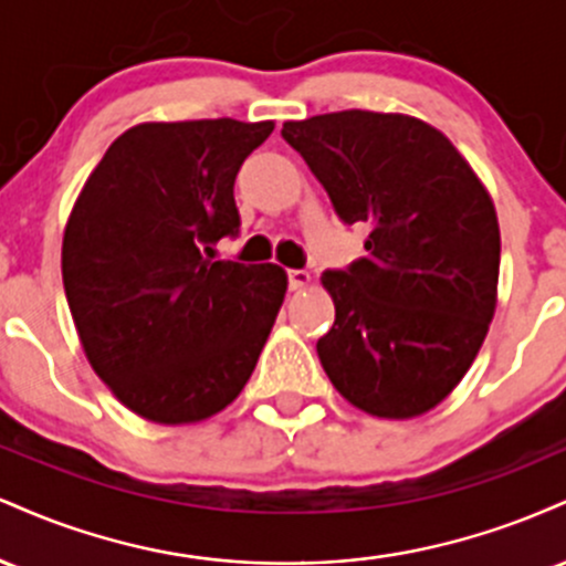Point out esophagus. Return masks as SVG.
I'll return each mask as SVG.
<instances>
[{
    "label": "esophagus",
    "instance_id": "obj_1",
    "mask_svg": "<svg viewBox=\"0 0 566 566\" xmlns=\"http://www.w3.org/2000/svg\"><path fill=\"white\" fill-rule=\"evenodd\" d=\"M287 282H290V290H303V287H308L311 274L303 269H292V271H287Z\"/></svg>",
    "mask_w": 566,
    "mask_h": 566
}]
</instances>
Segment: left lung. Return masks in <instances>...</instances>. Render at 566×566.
I'll return each mask as SVG.
<instances>
[{
    "mask_svg": "<svg viewBox=\"0 0 566 566\" xmlns=\"http://www.w3.org/2000/svg\"><path fill=\"white\" fill-rule=\"evenodd\" d=\"M282 138L337 218L365 223L367 255L324 271L335 324L316 354L354 407L423 415L463 380L497 301L490 193L439 129L405 114L335 112L284 122Z\"/></svg>",
    "mask_w": 566,
    "mask_h": 566,
    "instance_id": "1",
    "label": "left lung"
}]
</instances>
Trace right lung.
Listing matches in <instances>:
<instances>
[{"label": "right lung", "instance_id": "right-lung-1", "mask_svg": "<svg viewBox=\"0 0 566 566\" xmlns=\"http://www.w3.org/2000/svg\"><path fill=\"white\" fill-rule=\"evenodd\" d=\"M274 122H148L119 135L63 233V287L97 378L140 418H212L250 380L287 274L212 261L233 180Z\"/></svg>", "mask_w": 566, "mask_h": 566}]
</instances>
